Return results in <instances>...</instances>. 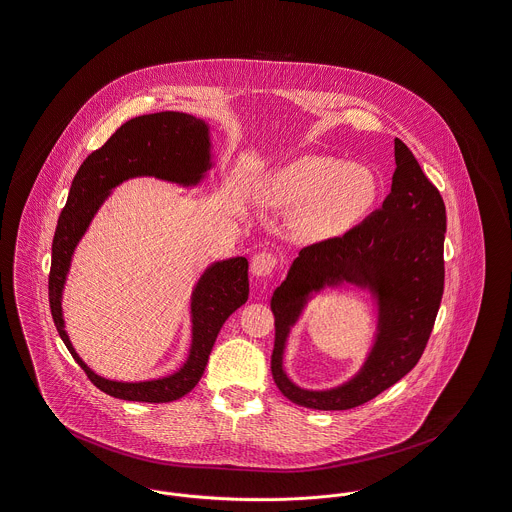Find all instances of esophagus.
Here are the masks:
<instances>
[{
    "instance_id": "34e87169",
    "label": "esophagus",
    "mask_w": 512,
    "mask_h": 512,
    "mask_svg": "<svg viewBox=\"0 0 512 512\" xmlns=\"http://www.w3.org/2000/svg\"><path fill=\"white\" fill-rule=\"evenodd\" d=\"M275 266H277L275 254L264 250V252L254 254L252 264H250V270H252V273H254L256 277H268V275H272Z\"/></svg>"
}]
</instances>
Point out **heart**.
Segmentation results:
<instances>
[{"mask_svg":"<svg viewBox=\"0 0 512 512\" xmlns=\"http://www.w3.org/2000/svg\"><path fill=\"white\" fill-rule=\"evenodd\" d=\"M378 180L367 167L332 157H305L273 176L266 202L295 209V239L318 242L353 227L375 204Z\"/></svg>","mask_w":512,"mask_h":512,"instance_id":"1","label":"heart"}]
</instances>
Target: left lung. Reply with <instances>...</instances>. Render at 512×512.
Wrapping results in <instances>:
<instances>
[{
    "mask_svg": "<svg viewBox=\"0 0 512 512\" xmlns=\"http://www.w3.org/2000/svg\"><path fill=\"white\" fill-rule=\"evenodd\" d=\"M394 157L392 190L382 207L341 237L305 246L273 291V380L281 394L299 406L330 411L367 404L408 375L433 332L443 299L446 209L443 196L398 137ZM343 280L365 286L377 297L374 351L347 385L322 393L303 391L282 371L288 328L312 290Z\"/></svg>",
    "mask_w": 512,
    "mask_h": 512,
    "instance_id": "8db88e82",
    "label": "left lung"
}]
</instances>
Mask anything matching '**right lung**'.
I'll use <instances>...</instances> for the list:
<instances>
[{"label":"right lung","instance_id":"add662e5","mask_svg":"<svg viewBox=\"0 0 512 512\" xmlns=\"http://www.w3.org/2000/svg\"><path fill=\"white\" fill-rule=\"evenodd\" d=\"M209 159V134L204 120L184 112H157L122 124L101 149L83 161L71 182L68 202L52 240L50 310L71 357L89 380L112 398L165 404L188 394L204 375L221 326L248 299V262L242 256L215 262L200 277L192 293V347L180 371L157 380L116 382L95 375L75 353L64 330L62 291L73 250L114 186L134 176H155L184 186L196 184L211 167Z\"/></svg>","mask_w":512,"mask_h":512}]
</instances>
